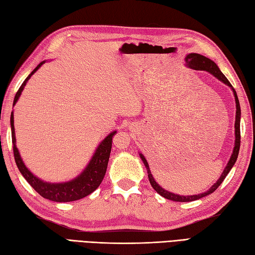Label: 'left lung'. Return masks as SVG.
Instances as JSON below:
<instances>
[{
	"label": "left lung",
	"instance_id": "obj_1",
	"mask_svg": "<svg viewBox=\"0 0 255 255\" xmlns=\"http://www.w3.org/2000/svg\"><path fill=\"white\" fill-rule=\"evenodd\" d=\"M185 66L189 69H193V70H200V71H206L210 74H213L215 78H217L221 82L225 83L226 85H228L229 88L234 92V95H235V100H236V122H235V136H236V140H235V147H234V151H232V154L230 156V159L228 161V163H227L226 167L224 172L221 173L220 177L217 180L213 186H211L208 191H206L202 194H198V195H188V196H183V195H177L174 193H171L169 191H166V189L162 188L158 183L155 182L154 177L151 174V171H150V167L149 164L147 162V159L144 158V155L142 153H139L140 155V159L142 160L143 164L145 166V169H147L148 172V177H149V181L151 186L154 188V191L160 194L161 196H163L166 199H170L173 200V202H193V200H197L202 197L207 196V195L211 194L213 192H215L216 189L219 187V185L221 183L224 182V180L226 178V176L228 175V173L230 172V170L232 169V166L235 165L236 161L238 159V154H239V150H240V118H241V110H240V103L239 100H238V95H237V92L235 91V89L232 88V85L230 84V82L225 77V74L220 71V69L218 68L217 64H216L213 60H210V59L206 58L202 55H199V53H188V55L185 57Z\"/></svg>",
	"mask_w": 255,
	"mask_h": 255
}]
</instances>
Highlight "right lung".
I'll use <instances>...</instances> for the list:
<instances>
[{"label": "right lung", "mask_w": 255, "mask_h": 255, "mask_svg": "<svg viewBox=\"0 0 255 255\" xmlns=\"http://www.w3.org/2000/svg\"><path fill=\"white\" fill-rule=\"evenodd\" d=\"M46 61H41L38 66L32 70L31 73L25 79L23 84L20 85L17 93L14 97L13 106L17 103L19 96L23 92L27 81L30 79V77L34 74L38 69H39L42 64ZM10 130H12V142H13V151H14V158L16 165H17L21 175L25 177V180L30 184V186L35 189V191L46 199L52 200V202L57 203H67V202H73V200H78L88 196L91 193H93L95 189L100 186L103 178L105 176L108 160H110V154L112 150V140L113 136L117 131H112L108 136L103 139L101 143L97 145L95 152L92 156V159L86 165L85 169L82 171L80 175L74 177L73 180L63 182V183H49L40 180L39 177L32 174L24 164L21 156L18 152V149L16 147V138H15V128H14V113L10 114Z\"/></svg>", "instance_id": "obj_1"}]
</instances>
